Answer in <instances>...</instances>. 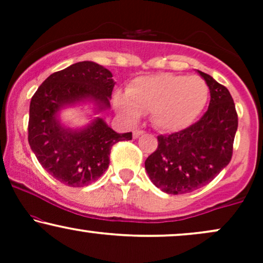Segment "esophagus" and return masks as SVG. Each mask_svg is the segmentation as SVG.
Returning a JSON list of instances; mask_svg holds the SVG:
<instances>
[{
  "mask_svg": "<svg viewBox=\"0 0 263 263\" xmlns=\"http://www.w3.org/2000/svg\"><path fill=\"white\" fill-rule=\"evenodd\" d=\"M141 135H143L142 129H136V131H134V138H138Z\"/></svg>",
  "mask_w": 263,
  "mask_h": 263,
  "instance_id": "1",
  "label": "esophagus"
}]
</instances>
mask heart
<instances>
[{"mask_svg": "<svg viewBox=\"0 0 263 263\" xmlns=\"http://www.w3.org/2000/svg\"><path fill=\"white\" fill-rule=\"evenodd\" d=\"M208 99L209 86L201 78L163 73L136 78L127 93L115 95L114 104L129 121H137L142 111H151V120L156 128L178 132L198 119Z\"/></svg>", "mask_w": 263, "mask_h": 263, "instance_id": "1", "label": "heart"}]
</instances>
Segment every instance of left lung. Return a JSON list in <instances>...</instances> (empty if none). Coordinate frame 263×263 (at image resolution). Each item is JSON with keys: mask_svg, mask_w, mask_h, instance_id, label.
I'll use <instances>...</instances> for the list:
<instances>
[{"mask_svg": "<svg viewBox=\"0 0 263 263\" xmlns=\"http://www.w3.org/2000/svg\"><path fill=\"white\" fill-rule=\"evenodd\" d=\"M210 90L206 112L188 128L158 136V147L144 162L147 174L167 194H185L209 184L231 161L237 114L230 92L199 71Z\"/></svg>", "mask_w": 263, "mask_h": 263, "instance_id": "1", "label": "left lung"}]
</instances>
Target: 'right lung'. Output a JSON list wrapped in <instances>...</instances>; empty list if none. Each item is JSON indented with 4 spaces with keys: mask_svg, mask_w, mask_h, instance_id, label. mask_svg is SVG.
I'll list each match as a JSON object with an SVG mask.
<instances>
[{
    "mask_svg": "<svg viewBox=\"0 0 263 263\" xmlns=\"http://www.w3.org/2000/svg\"><path fill=\"white\" fill-rule=\"evenodd\" d=\"M112 74L93 62H79L53 73L33 95L29 106L28 142L38 162L68 186H85L100 178L110 163L111 147L132 140L117 134L101 117L81 128L60 122L63 108L91 102L96 112L110 108Z\"/></svg>",
    "mask_w": 263,
    "mask_h": 263,
    "instance_id": "1",
    "label": "right lung"
}]
</instances>
